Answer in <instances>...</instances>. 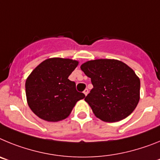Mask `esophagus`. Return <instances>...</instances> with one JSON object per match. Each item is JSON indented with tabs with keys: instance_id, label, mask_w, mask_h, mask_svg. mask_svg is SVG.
Returning a JSON list of instances; mask_svg holds the SVG:
<instances>
[{
	"instance_id": "34e87169",
	"label": "esophagus",
	"mask_w": 160,
	"mask_h": 160,
	"mask_svg": "<svg viewBox=\"0 0 160 160\" xmlns=\"http://www.w3.org/2000/svg\"><path fill=\"white\" fill-rule=\"evenodd\" d=\"M83 93H84V94L86 96L87 95V94H88V93H89V90H88V89H85V90L84 91H83Z\"/></svg>"
}]
</instances>
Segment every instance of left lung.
<instances>
[{"mask_svg": "<svg viewBox=\"0 0 160 160\" xmlns=\"http://www.w3.org/2000/svg\"><path fill=\"white\" fill-rule=\"evenodd\" d=\"M94 88L85 98L94 115L104 122H118L129 116L138 105L140 80L121 61L96 59L81 66Z\"/></svg>", "mask_w": 160, "mask_h": 160, "instance_id": "8db88e82", "label": "left lung"}]
</instances>
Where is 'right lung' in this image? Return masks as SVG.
Instances as JSON below:
<instances>
[{"mask_svg": "<svg viewBox=\"0 0 160 160\" xmlns=\"http://www.w3.org/2000/svg\"><path fill=\"white\" fill-rule=\"evenodd\" d=\"M78 62L53 58L43 61L31 72L25 82V94L29 108L43 120L58 122L67 118L76 102L85 98L78 92L69 76Z\"/></svg>", "mask_w": 160, "mask_h": 160, "instance_id": "add662e5", "label": "right lung"}]
</instances>
